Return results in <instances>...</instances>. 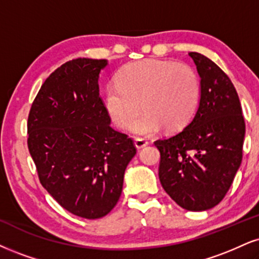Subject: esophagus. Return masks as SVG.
Returning <instances> with one entry per match:
<instances>
[{
  "label": "esophagus",
  "mask_w": 259,
  "mask_h": 259,
  "mask_svg": "<svg viewBox=\"0 0 259 259\" xmlns=\"http://www.w3.org/2000/svg\"><path fill=\"white\" fill-rule=\"evenodd\" d=\"M148 144H149V142L146 139H144V138H136L135 139V145L138 149L144 148V146H146Z\"/></svg>",
  "instance_id": "34e87169"
}]
</instances>
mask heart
Instances as JSON below:
<instances>
[{
    "mask_svg": "<svg viewBox=\"0 0 259 259\" xmlns=\"http://www.w3.org/2000/svg\"><path fill=\"white\" fill-rule=\"evenodd\" d=\"M117 85L105 91V107L121 128H130L141 110L145 114L133 132L151 136L163 128L179 131L192 120L200 101L199 76L191 66L164 60H140L123 67Z\"/></svg>",
    "mask_w": 259,
    "mask_h": 259,
    "instance_id": "b5f03b06",
    "label": "heart"
}]
</instances>
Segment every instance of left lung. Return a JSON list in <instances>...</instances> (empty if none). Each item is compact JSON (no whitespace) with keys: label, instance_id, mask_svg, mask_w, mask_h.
Masks as SVG:
<instances>
[{"label":"left lung","instance_id":"1","mask_svg":"<svg viewBox=\"0 0 259 259\" xmlns=\"http://www.w3.org/2000/svg\"><path fill=\"white\" fill-rule=\"evenodd\" d=\"M200 75V102L190 123L157 139L158 178L178 205L190 211L211 209L232 186L242 159L245 120L229 76L199 53H190Z\"/></svg>","mask_w":259,"mask_h":259}]
</instances>
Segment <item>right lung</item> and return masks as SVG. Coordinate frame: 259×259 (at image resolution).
Here are the masks:
<instances>
[{"label":"right lung","instance_id":"1","mask_svg":"<svg viewBox=\"0 0 259 259\" xmlns=\"http://www.w3.org/2000/svg\"><path fill=\"white\" fill-rule=\"evenodd\" d=\"M107 60L75 59L46 79L31 105L27 146L39 181L67 211L101 219L116 205L137 149L110 127L98 76Z\"/></svg>","mask_w":259,"mask_h":259}]
</instances>
